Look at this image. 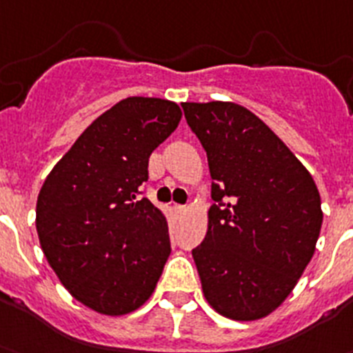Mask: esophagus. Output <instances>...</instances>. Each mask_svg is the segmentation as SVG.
Here are the masks:
<instances>
[{
  "label": "esophagus",
  "mask_w": 353,
  "mask_h": 353,
  "mask_svg": "<svg viewBox=\"0 0 353 353\" xmlns=\"http://www.w3.org/2000/svg\"><path fill=\"white\" fill-rule=\"evenodd\" d=\"M174 211H176V214H183L186 211L185 206H174Z\"/></svg>",
  "instance_id": "34e87169"
}]
</instances>
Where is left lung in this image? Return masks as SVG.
Masks as SVG:
<instances>
[{"instance_id":"8db88e82","label":"left lung","mask_w":353,"mask_h":353,"mask_svg":"<svg viewBox=\"0 0 353 353\" xmlns=\"http://www.w3.org/2000/svg\"><path fill=\"white\" fill-rule=\"evenodd\" d=\"M181 106L213 179L206 238L192 250L204 296L222 316L261 320L311 261L323 220L320 192L250 110L229 101Z\"/></svg>"}]
</instances>
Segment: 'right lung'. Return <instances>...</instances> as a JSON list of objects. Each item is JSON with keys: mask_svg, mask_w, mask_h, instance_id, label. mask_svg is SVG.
<instances>
[{"mask_svg": "<svg viewBox=\"0 0 353 353\" xmlns=\"http://www.w3.org/2000/svg\"><path fill=\"white\" fill-rule=\"evenodd\" d=\"M181 117L172 101L122 99L79 134L42 185V252L70 295L99 314L145 304L170 256L165 214L139 194L149 156Z\"/></svg>", "mask_w": 353, "mask_h": 353, "instance_id": "obj_1", "label": "right lung"}]
</instances>
